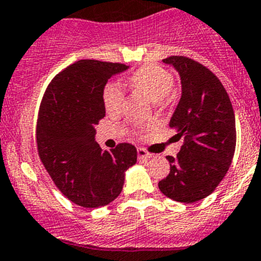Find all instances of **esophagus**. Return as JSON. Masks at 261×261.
Wrapping results in <instances>:
<instances>
[{"mask_svg": "<svg viewBox=\"0 0 261 261\" xmlns=\"http://www.w3.org/2000/svg\"><path fill=\"white\" fill-rule=\"evenodd\" d=\"M137 153H138V159L139 160H148V159H151L152 156H153V154L149 153V152H147L144 148H138V149H137Z\"/></svg>", "mask_w": 261, "mask_h": 261, "instance_id": "obj_1", "label": "esophagus"}]
</instances>
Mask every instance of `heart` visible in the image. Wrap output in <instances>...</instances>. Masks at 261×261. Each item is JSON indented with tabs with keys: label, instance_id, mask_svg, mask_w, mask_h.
Listing matches in <instances>:
<instances>
[{
	"label": "heart",
	"instance_id": "1",
	"mask_svg": "<svg viewBox=\"0 0 261 261\" xmlns=\"http://www.w3.org/2000/svg\"><path fill=\"white\" fill-rule=\"evenodd\" d=\"M129 85L143 91L159 108L164 107L174 87V76L156 64H147L137 69L128 79ZM124 101V90L118 82H108L102 89V104L110 114L119 113Z\"/></svg>",
	"mask_w": 261,
	"mask_h": 261
}]
</instances>
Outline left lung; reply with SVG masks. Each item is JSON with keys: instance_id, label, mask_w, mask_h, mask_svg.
Instances as JSON below:
<instances>
[{"instance_id": "8db88e82", "label": "left lung", "mask_w": 261, "mask_h": 261, "mask_svg": "<svg viewBox=\"0 0 261 261\" xmlns=\"http://www.w3.org/2000/svg\"><path fill=\"white\" fill-rule=\"evenodd\" d=\"M179 72L181 99L170 120L184 143L167 156L170 174L159 182L162 194L194 203L215 192L227 174L236 148V122L228 94L218 77L184 56L164 59Z\"/></svg>"}]
</instances>
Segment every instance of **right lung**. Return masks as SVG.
Wrapping results in <instances>:
<instances>
[{"instance_id": "obj_1", "label": "right lung", "mask_w": 261, "mask_h": 261, "mask_svg": "<svg viewBox=\"0 0 261 261\" xmlns=\"http://www.w3.org/2000/svg\"><path fill=\"white\" fill-rule=\"evenodd\" d=\"M128 66L82 59L59 72L46 87L37 123L40 161L62 194L74 204L99 208L120 194L137 149L119 143L101 151L95 125L105 117L102 89Z\"/></svg>"}]
</instances>
